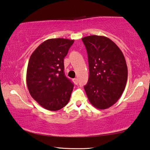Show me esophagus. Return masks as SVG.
Masks as SVG:
<instances>
[{
	"instance_id": "obj_1",
	"label": "esophagus",
	"mask_w": 150,
	"mask_h": 150,
	"mask_svg": "<svg viewBox=\"0 0 150 150\" xmlns=\"http://www.w3.org/2000/svg\"><path fill=\"white\" fill-rule=\"evenodd\" d=\"M72 81H73V82L76 85H77L78 83V80L77 78H74V79L72 80Z\"/></svg>"
}]
</instances>
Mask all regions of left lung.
Here are the masks:
<instances>
[{
    "mask_svg": "<svg viewBox=\"0 0 150 150\" xmlns=\"http://www.w3.org/2000/svg\"><path fill=\"white\" fill-rule=\"evenodd\" d=\"M82 39L90 70L86 93L93 107L108 109L119 100L127 85L128 68L124 54L107 37L93 35Z\"/></svg>",
    "mask_w": 150,
    "mask_h": 150,
    "instance_id": "obj_1",
    "label": "left lung"
}]
</instances>
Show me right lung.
<instances>
[{
	"label": "right lung",
	"mask_w": 150,
	"mask_h": 150,
	"mask_svg": "<svg viewBox=\"0 0 150 150\" xmlns=\"http://www.w3.org/2000/svg\"><path fill=\"white\" fill-rule=\"evenodd\" d=\"M74 41L64 38L47 39L30 58L28 88L31 96L44 109L58 111L70 100L74 85L64 75V59Z\"/></svg>",
	"instance_id": "1"
}]
</instances>
